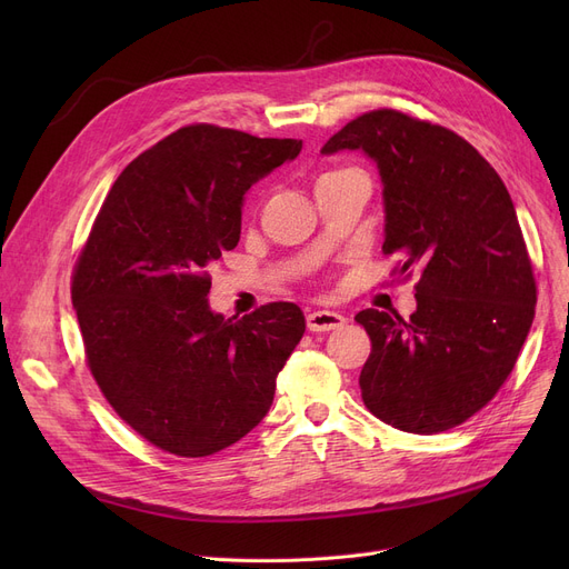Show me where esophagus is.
I'll return each instance as SVG.
<instances>
[{"label":"esophagus","instance_id":"1","mask_svg":"<svg viewBox=\"0 0 569 569\" xmlns=\"http://www.w3.org/2000/svg\"><path fill=\"white\" fill-rule=\"evenodd\" d=\"M348 320L346 316L337 313V311H313L307 316V327L311 332H332L343 327Z\"/></svg>","mask_w":569,"mask_h":569}]
</instances>
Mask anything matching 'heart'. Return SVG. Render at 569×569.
<instances>
[{
  "label": "heart",
  "mask_w": 569,
  "mask_h": 569,
  "mask_svg": "<svg viewBox=\"0 0 569 569\" xmlns=\"http://www.w3.org/2000/svg\"><path fill=\"white\" fill-rule=\"evenodd\" d=\"M330 174H335V172H330Z\"/></svg>",
  "instance_id": "1"
}]
</instances>
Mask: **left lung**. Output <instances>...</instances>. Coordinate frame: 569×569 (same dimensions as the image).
Masks as SVG:
<instances>
[{
	"mask_svg": "<svg viewBox=\"0 0 569 569\" xmlns=\"http://www.w3.org/2000/svg\"><path fill=\"white\" fill-rule=\"evenodd\" d=\"M362 149L385 204L387 256L420 272L417 309L355 316L371 337L365 406L408 433L447 431L485 408L512 373L535 318L532 264L502 179L455 131L399 110H371L320 154Z\"/></svg>",
	"mask_w": 569,
	"mask_h": 569,
	"instance_id": "8db88e82",
	"label": "left lung"
}]
</instances>
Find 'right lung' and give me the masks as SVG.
I'll return each mask as SVG.
<instances>
[{
	"instance_id": "add662e5",
	"label": "right lung",
	"mask_w": 569,
	"mask_h": 569,
	"mask_svg": "<svg viewBox=\"0 0 569 569\" xmlns=\"http://www.w3.org/2000/svg\"><path fill=\"white\" fill-rule=\"evenodd\" d=\"M302 149L214 124L170 133L106 196L73 269L87 367L159 450L209 457L260 425L307 322L292 302L209 309V264L239 242L244 193Z\"/></svg>"
}]
</instances>
